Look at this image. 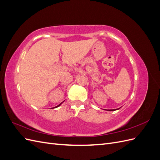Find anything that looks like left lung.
Listing matches in <instances>:
<instances>
[{"instance_id":"left-lung-1","label":"left lung","mask_w":160,"mask_h":160,"mask_svg":"<svg viewBox=\"0 0 160 160\" xmlns=\"http://www.w3.org/2000/svg\"><path fill=\"white\" fill-rule=\"evenodd\" d=\"M117 109H106V110H108V111H115V110H117Z\"/></svg>"}]
</instances>
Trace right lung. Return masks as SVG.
Returning a JSON list of instances; mask_svg holds the SVG:
<instances>
[{"mask_svg": "<svg viewBox=\"0 0 160 160\" xmlns=\"http://www.w3.org/2000/svg\"><path fill=\"white\" fill-rule=\"evenodd\" d=\"M61 103H60V104H59V105H57V106H56V107H55L54 108H57V107H59V106H60V105H61Z\"/></svg>", "mask_w": 160, "mask_h": 160, "instance_id": "1", "label": "right lung"}]
</instances>
